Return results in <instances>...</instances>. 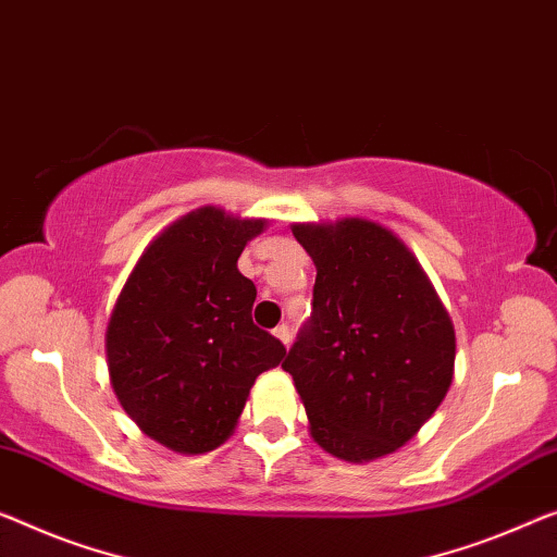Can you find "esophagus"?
Instances as JSON below:
<instances>
[{
  "label": "esophagus",
  "instance_id": "1",
  "mask_svg": "<svg viewBox=\"0 0 557 557\" xmlns=\"http://www.w3.org/2000/svg\"><path fill=\"white\" fill-rule=\"evenodd\" d=\"M275 337L280 339L282 345H289V339H293V332H289V325L287 322H282V325L275 327Z\"/></svg>",
  "mask_w": 557,
  "mask_h": 557
}]
</instances>
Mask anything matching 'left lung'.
<instances>
[{
    "instance_id": "1",
    "label": "left lung",
    "mask_w": 557,
    "mask_h": 557,
    "mask_svg": "<svg viewBox=\"0 0 557 557\" xmlns=\"http://www.w3.org/2000/svg\"><path fill=\"white\" fill-rule=\"evenodd\" d=\"M318 277L312 314L282 362L310 433L335 458L387 455L453 383L455 330L412 252L368 220L295 225Z\"/></svg>"
}]
</instances>
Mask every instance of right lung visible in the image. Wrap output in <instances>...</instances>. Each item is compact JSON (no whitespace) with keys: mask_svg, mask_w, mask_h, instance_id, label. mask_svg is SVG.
Masks as SVG:
<instances>
[{"mask_svg":"<svg viewBox=\"0 0 557 557\" xmlns=\"http://www.w3.org/2000/svg\"><path fill=\"white\" fill-rule=\"evenodd\" d=\"M262 227L218 207L174 222L139 257L110 318L114 395L149 437L177 453L225 443L257 375L287 352L252 322L257 289L237 270Z\"/></svg>","mask_w":557,"mask_h":557,"instance_id":"obj_1","label":"right lung"}]
</instances>
